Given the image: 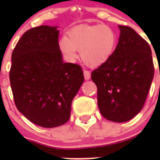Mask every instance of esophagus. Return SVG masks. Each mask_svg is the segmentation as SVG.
Listing matches in <instances>:
<instances>
[{"label": "esophagus", "mask_w": 160, "mask_h": 160, "mask_svg": "<svg viewBox=\"0 0 160 160\" xmlns=\"http://www.w3.org/2000/svg\"><path fill=\"white\" fill-rule=\"evenodd\" d=\"M83 74H84V78H85V80H88L90 79L91 74L89 71H86V70H85V71H83Z\"/></svg>", "instance_id": "obj_1"}]
</instances>
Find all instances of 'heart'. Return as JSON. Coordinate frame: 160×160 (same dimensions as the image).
<instances>
[{"label": "heart", "instance_id": "1", "mask_svg": "<svg viewBox=\"0 0 160 160\" xmlns=\"http://www.w3.org/2000/svg\"><path fill=\"white\" fill-rule=\"evenodd\" d=\"M116 45L115 33L106 25H95L72 28L58 42L60 50L69 61L78 57L88 65H103L111 56Z\"/></svg>", "mask_w": 160, "mask_h": 160}]
</instances>
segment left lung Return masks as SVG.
Here are the masks:
<instances>
[{
    "instance_id": "1",
    "label": "left lung",
    "mask_w": 160,
    "mask_h": 160,
    "mask_svg": "<svg viewBox=\"0 0 160 160\" xmlns=\"http://www.w3.org/2000/svg\"><path fill=\"white\" fill-rule=\"evenodd\" d=\"M120 35L111 56L92 72L98 105L104 118L123 122L144 106L153 79L151 49L132 28L118 25Z\"/></svg>"
}]
</instances>
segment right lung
<instances>
[{
  "instance_id": "add662e5",
  "label": "right lung",
  "mask_w": 160,
  "mask_h": 160,
  "mask_svg": "<svg viewBox=\"0 0 160 160\" xmlns=\"http://www.w3.org/2000/svg\"><path fill=\"white\" fill-rule=\"evenodd\" d=\"M57 28L48 25L31 28L12 53L10 80L16 108L43 128L68 121L71 102L84 81L80 65L63 62Z\"/></svg>"
}]
</instances>
